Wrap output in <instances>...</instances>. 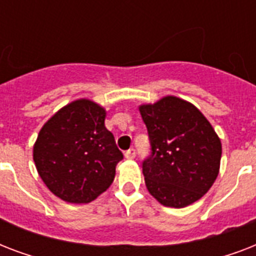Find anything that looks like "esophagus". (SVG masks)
I'll use <instances>...</instances> for the list:
<instances>
[{
    "label": "esophagus",
    "instance_id": "34e87169",
    "mask_svg": "<svg viewBox=\"0 0 256 256\" xmlns=\"http://www.w3.org/2000/svg\"><path fill=\"white\" fill-rule=\"evenodd\" d=\"M136 148H128V152H124V156L128 158V160H132V158H136Z\"/></svg>",
    "mask_w": 256,
    "mask_h": 256
}]
</instances>
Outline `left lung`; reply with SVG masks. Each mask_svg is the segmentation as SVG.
Listing matches in <instances>:
<instances>
[{"label": "left lung", "mask_w": 256, "mask_h": 256, "mask_svg": "<svg viewBox=\"0 0 256 256\" xmlns=\"http://www.w3.org/2000/svg\"><path fill=\"white\" fill-rule=\"evenodd\" d=\"M150 156L142 162L148 192L164 206L186 207L218 176L222 144L210 122L190 102L168 96L142 104Z\"/></svg>", "instance_id": "obj_1"}]
</instances>
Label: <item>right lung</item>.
<instances>
[{"label":"right lung","instance_id":"obj_1","mask_svg":"<svg viewBox=\"0 0 256 256\" xmlns=\"http://www.w3.org/2000/svg\"><path fill=\"white\" fill-rule=\"evenodd\" d=\"M104 108L92 100H74L38 134L34 164L48 188L62 200L92 202L114 180L124 154L104 128Z\"/></svg>","mask_w":256,"mask_h":256}]
</instances>
